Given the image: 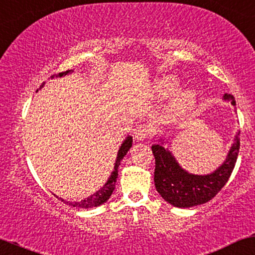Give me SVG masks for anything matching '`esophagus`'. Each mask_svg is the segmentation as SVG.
Returning <instances> with one entry per match:
<instances>
[{"instance_id":"obj_1","label":"esophagus","mask_w":255,"mask_h":255,"mask_svg":"<svg viewBox=\"0 0 255 255\" xmlns=\"http://www.w3.org/2000/svg\"><path fill=\"white\" fill-rule=\"evenodd\" d=\"M151 134H153V127H151V125L143 124L136 127L134 136L136 140L143 141L144 138H149L151 136Z\"/></svg>"}]
</instances>
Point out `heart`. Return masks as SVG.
<instances>
[{
	"label": "heart",
	"mask_w": 255,
	"mask_h": 255,
	"mask_svg": "<svg viewBox=\"0 0 255 255\" xmlns=\"http://www.w3.org/2000/svg\"><path fill=\"white\" fill-rule=\"evenodd\" d=\"M179 82L175 77L166 76L159 80L156 83V93H159L161 96H168L178 90ZM196 92L194 89H187L178 95L175 102H174V112L176 114L182 115L191 111L193 106L195 104Z\"/></svg>",
	"instance_id": "heart-1"
}]
</instances>
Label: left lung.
<instances>
[{"label": "left lung", "instance_id": "1", "mask_svg": "<svg viewBox=\"0 0 255 255\" xmlns=\"http://www.w3.org/2000/svg\"><path fill=\"white\" fill-rule=\"evenodd\" d=\"M224 99L227 101L231 100L232 105L235 106L233 95L225 94ZM239 134L240 131L235 137L226 161L208 175L187 173L179 166L168 149H165L161 144H153L151 150L155 157L154 182L156 191L168 204L180 208L201 205L213 199L226 185L233 172L240 149Z\"/></svg>", "mask_w": 255, "mask_h": 255}]
</instances>
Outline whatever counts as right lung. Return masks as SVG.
I'll return each mask as SVG.
<instances>
[{
    "instance_id": "obj_1",
    "label": "right lung",
    "mask_w": 255,
    "mask_h": 255,
    "mask_svg": "<svg viewBox=\"0 0 255 255\" xmlns=\"http://www.w3.org/2000/svg\"><path fill=\"white\" fill-rule=\"evenodd\" d=\"M70 72V70H66V72H62L60 73L57 76H63V75H67ZM55 75H53L51 77H54ZM131 142H133V138L131 136H128L126 140L124 141V143L121 144L120 149H119V153H118V157H117V162H115V167H114V170H113L111 178L108 179V181L106 185L102 187L100 191H98L96 193H94L93 195H90L89 198H87L85 200H81V201H77V202H72V201H66V200L59 198L61 201H63L64 204L69 205V206H73V207H79V208H92V207H96V206H100L102 205L104 202L107 201L109 199V196L112 195L113 191H114L115 188V182H117V178H118V168L119 166H120V162L121 160L124 159V156L127 154V151L130 149L131 147Z\"/></svg>"
}]
</instances>
